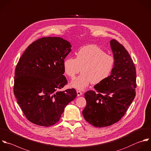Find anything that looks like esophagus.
I'll return each instance as SVG.
<instances>
[{
  "label": "esophagus",
  "instance_id": "esophagus-1",
  "mask_svg": "<svg viewBox=\"0 0 151 151\" xmlns=\"http://www.w3.org/2000/svg\"><path fill=\"white\" fill-rule=\"evenodd\" d=\"M76 92H77V95H78V96H81V95L83 94V93H82V92H81L80 91H77Z\"/></svg>",
  "mask_w": 151,
  "mask_h": 151
}]
</instances>
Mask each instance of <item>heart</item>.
Listing matches in <instances>:
<instances>
[{
	"label": "heart",
	"instance_id": "heart-1",
	"mask_svg": "<svg viewBox=\"0 0 151 151\" xmlns=\"http://www.w3.org/2000/svg\"><path fill=\"white\" fill-rule=\"evenodd\" d=\"M115 63L112 56L105 53L96 45H87L76 53V58H67L63 62L65 74L71 79L81 71L83 73L70 83L78 90H84L91 83H99L111 75Z\"/></svg>",
	"mask_w": 151,
	"mask_h": 151
}]
</instances>
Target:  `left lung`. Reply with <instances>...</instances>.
Listing matches in <instances>:
<instances>
[{
  "label": "left lung",
  "instance_id": "left-lung-1",
  "mask_svg": "<svg viewBox=\"0 0 151 151\" xmlns=\"http://www.w3.org/2000/svg\"><path fill=\"white\" fill-rule=\"evenodd\" d=\"M115 60L111 75L85 93V119L102 128L118 122L125 114L136 95V69L129 53L117 40L110 41Z\"/></svg>",
  "mask_w": 151,
  "mask_h": 151
}]
</instances>
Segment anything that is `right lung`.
<instances>
[{"label": "right lung", "instance_id": "right-lung-1", "mask_svg": "<svg viewBox=\"0 0 151 151\" xmlns=\"http://www.w3.org/2000/svg\"><path fill=\"white\" fill-rule=\"evenodd\" d=\"M71 47L60 37H42L30 44L19 59L13 92L24 115L34 124L53 125L76 97L75 89L58 91L68 82L63 62Z\"/></svg>", "mask_w": 151, "mask_h": 151}]
</instances>
